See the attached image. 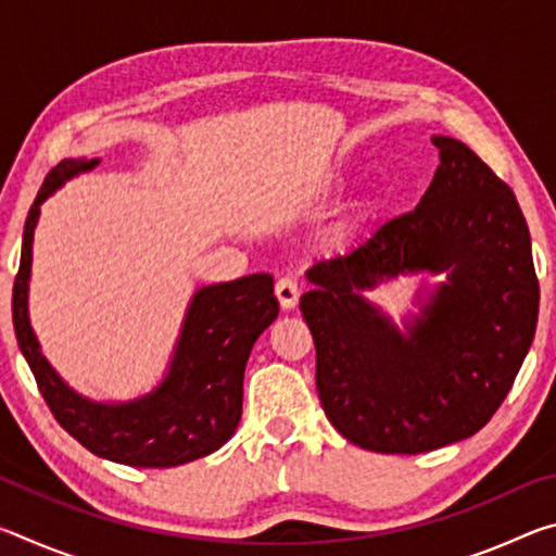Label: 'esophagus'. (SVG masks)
<instances>
[{
  "label": "esophagus",
  "mask_w": 556,
  "mask_h": 556,
  "mask_svg": "<svg viewBox=\"0 0 556 556\" xmlns=\"http://www.w3.org/2000/svg\"><path fill=\"white\" fill-rule=\"evenodd\" d=\"M275 294L279 299L281 308H294L301 296V287L294 277H281L275 287Z\"/></svg>",
  "instance_id": "34e87169"
}]
</instances>
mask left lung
Masks as SVG:
<instances>
[{
    "instance_id": "left-lung-1",
    "label": "left lung",
    "mask_w": 556,
    "mask_h": 556,
    "mask_svg": "<svg viewBox=\"0 0 556 556\" xmlns=\"http://www.w3.org/2000/svg\"><path fill=\"white\" fill-rule=\"evenodd\" d=\"M431 142L441 166L417 208L316 262L299 304L328 421L378 454H421L483 429L538 328L540 281L510 186L458 139ZM417 268H448L450 285L402 337L356 291Z\"/></svg>"
}]
</instances>
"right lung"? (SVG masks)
Instances as JSON below:
<instances>
[{
    "mask_svg": "<svg viewBox=\"0 0 556 556\" xmlns=\"http://www.w3.org/2000/svg\"><path fill=\"white\" fill-rule=\"evenodd\" d=\"M98 164L65 159L53 166L24 223L22 260L14 277L12 318L18 348L55 421L96 456L115 464L168 468L213 454L232 437L242 414V378L252 345L275 321V279L250 275L203 287L193 296L166 380L129 404H96L65 388L46 363L26 314L31 240L39 205L55 186Z\"/></svg>",
    "mask_w": 556,
    "mask_h": 556,
    "instance_id": "1",
    "label": "right lung"
}]
</instances>
